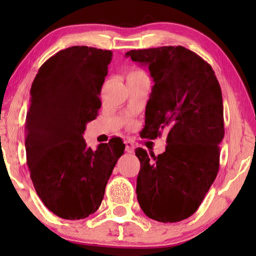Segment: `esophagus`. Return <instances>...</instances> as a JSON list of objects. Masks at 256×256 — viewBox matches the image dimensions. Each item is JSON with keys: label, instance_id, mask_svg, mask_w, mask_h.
<instances>
[{"label": "esophagus", "instance_id": "34e87169", "mask_svg": "<svg viewBox=\"0 0 256 256\" xmlns=\"http://www.w3.org/2000/svg\"><path fill=\"white\" fill-rule=\"evenodd\" d=\"M125 144V151H126V152H128V154H132V152H134V149H136V146H134V144L132 141H130V140H126L124 142Z\"/></svg>", "mask_w": 256, "mask_h": 256}]
</instances>
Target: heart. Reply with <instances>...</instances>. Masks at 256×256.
<instances>
[{
    "mask_svg": "<svg viewBox=\"0 0 256 256\" xmlns=\"http://www.w3.org/2000/svg\"><path fill=\"white\" fill-rule=\"evenodd\" d=\"M140 73H144L142 72L141 70H132V71H130V73H128V76H134V74H140Z\"/></svg>",
    "mask_w": 256,
    "mask_h": 256,
    "instance_id": "b5f03b06",
    "label": "heart"
}]
</instances>
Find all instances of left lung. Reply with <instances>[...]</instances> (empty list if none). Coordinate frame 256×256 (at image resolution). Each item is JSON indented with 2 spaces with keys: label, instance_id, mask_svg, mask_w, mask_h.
I'll return each mask as SVG.
<instances>
[{
  "label": "left lung",
  "instance_id": "obj_1",
  "mask_svg": "<svg viewBox=\"0 0 256 256\" xmlns=\"http://www.w3.org/2000/svg\"><path fill=\"white\" fill-rule=\"evenodd\" d=\"M125 55L148 66L154 82L142 136L156 138L168 133L166 151L157 157L136 150L141 164L138 204L157 222H180L198 210L218 174L224 136L222 89L210 64L183 46Z\"/></svg>",
  "mask_w": 256,
  "mask_h": 256
}]
</instances>
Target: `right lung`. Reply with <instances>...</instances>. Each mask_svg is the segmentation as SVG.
<instances>
[{
  "instance_id": "1",
  "label": "right lung",
  "mask_w": 256,
  "mask_h": 256,
  "mask_svg": "<svg viewBox=\"0 0 256 256\" xmlns=\"http://www.w3.org/2000/svg\"><path fill=\"white\" fill-rule=\"evenodd\" d=\"M112 53L88 46L60 50L42 64L30 89L27 164L34 190L60 218L96 212L125 144L120 138L88 148L82 134L97 118Z\"/></svg>"
}]
</instances>
